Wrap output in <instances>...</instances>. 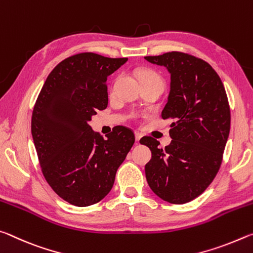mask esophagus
Here are the masks:
<instances>
[{
	"instance_id": "1",
	"label": "esophagus",
	"mask_w": 253,
	"mask_h": 253,
	"mask_svg": "<svg viewBox=\"0 0 253 253\" xmlns=\"http://www.w3.org/2000/svg\"><path fill=\"white\" fill-rule=\"evenodd\" d=\"M134 135H135V141H136V142H139V141H140V139L142 138V134L140 133V132H135Z\"/></svg>"
}]
</instances>
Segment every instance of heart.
Returning a JSON list of instances; mask_svg holds the SVG:
<instances>
[{
	"label": "heart",
	"instance_id": "obj_1",
	"mask_svg": "<svg viewBox=\"0 0 253 253\" xmlns=\"http://www.w3.org/2000/svg\"><path fill=\"white\" fill-rule=\"evenodd\" d=\"M138 78L141 81H159L163 83L161 78L157 75L156 73L151 72V70H141V72L138 73Z\"/></svg>",
	"mask_w": 253,
	"mask_h": 253
}]
</instances>
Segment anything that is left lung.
Instances as JSON below:
<instances>
[{
	"label": "left lung",
	"instance_id": "1",
	"mask_svg": "<svg viewBox=\"0 0 253 253\" xmlns=\"http://www.w3.org/2000/svg\"><path fill=\"white\" fill-rule=\"evenodd\" d=\"M144 59L170 74L161 117L172 120L171 143L165 149L151 136L140 140L152 155L146 178L161 200L184 204L200 196L220 169L231 123L225 88L212 66L188 53L171 51Z\"/></svg>",
	"mask_w": 253,
	"mask_h": 253
}]
</instances>
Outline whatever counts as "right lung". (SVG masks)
Returning a JSON list of instances; mask_svg holds the SVG:
<instances>
[{"mask_svg":"<svg viewBox=\"0 0 253 253\" xmlns=\"http://www.w3.org/2000/svg\"><path fill=\"white\" fill-rule=\"evenodd\" d=\"M127 58L83 52L66 58L45 80L33 107L31 133L43 176L58 196L85 208L102 201L134 143L126 126L107 139L88 122L106 109V81Z\"/></svg>","mask_w":253,"mask_h":253,"instance_id":"right-lung-1","label":"right lung"}]
</instances>
